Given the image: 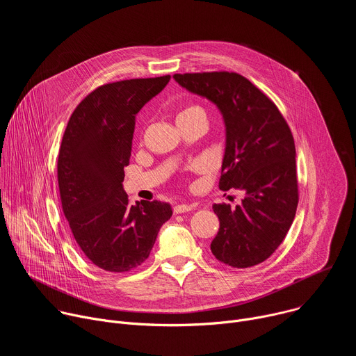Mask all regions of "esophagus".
<instances>
[{"label":"esophagus","instance_id":"1","mask_svg":"<svg viewBox=\"0 0 356 356\" xmlns=\"http://www.w3.org/2000/svg\"><path fill=\"white\" fill-rule=\"evenodd\" d=\"M191 210H195L194 204H177L173 209L175 214H181V213H187V211H191Z\"/></svg>","mask_w":356,"mask_h":356}]
</instances>
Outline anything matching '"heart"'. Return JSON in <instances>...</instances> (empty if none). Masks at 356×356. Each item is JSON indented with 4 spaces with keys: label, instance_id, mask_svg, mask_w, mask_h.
Instances as JSON below:
<instances>
[{
    "label": "heart",
    "instance_id": "obj_1",
    "mask_svg": "<svg viewBox=\"0 0 356 356\" xmlns=\"http://www.w3.org/2000/svg\"><path fill=\"white\" fill-rule=\"evenodd\" d=\"M200 114H206L204 110H202L200 106H188L184 110H181L177 115V120H183V118H188L193 115H200Z\"/></svg>",
    "mask_w": 356,
    "mask_h": 356
}]
</instances>
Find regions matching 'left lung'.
I'll return each instance as SVG.
<instances>
[{"instance_id": "8db88e82", "label": "left lung", "mask_w": 356, "mask_h": 356, "mask_svg": "<svg viewBox=\"0 0 356 356\" xmlns=\"http://www.w3.org/2000/svg\"><path fill=\"white\" fill-rule=\"evenodd\" d=\"M186 90L218 107L227 131L220 188L243 191L239 206L214 204L220 229L211 242L222 264L243 269L266 261L296 216L298 183L291 131L273 101L234 72L175 74Z\"/></svg>"}]
</instances>
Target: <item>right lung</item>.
<instances>
[{
	"mask_svg": "<svg viewBox=\"0 0 356 356\" xmlns=\"http://www.w3.org/2000/svg\"><path fill=\"white\" fill-rule=\"evenodd\" d=\"M169 80L168 74L97 87L76 107L63 134L58 158L62 209L84 255L107 272L142 265L173 213L169 202L158 200L131 206L122 188L136 114Z\"/></svg>",
	"mask_w": 356,
	"mask_h": 356,
	"instance_id": "1",
	"label": "right lung"
}]
</instances>
